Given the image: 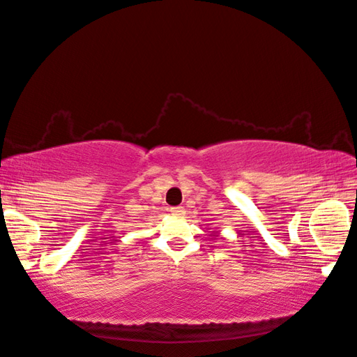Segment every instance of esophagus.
I'll use <instances>...</instances> for the list:
<instances>
[{"label":"esophagus","mask_w":357,"mask_h":357,"mask_svg":"<svg viewBox=\"0 0 357 357\" xmlns=\"http://www.w3.org/2000/svg\"><path fill=\"white\" fill-rule=\"evenodd\" d=\"M170 213H172L173 216H183V215L185 213V208H184V207H181V206H178V207H172V208H170Z\"/></svg>","instance_id":"1"}]
</instances>
